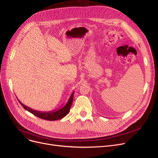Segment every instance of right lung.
Masks as SVG:
<instances>
[{"instance_id": "1", "label": "right lung", "mask_w": 158, "mask_h": 158, "mask_svg": "<svg viewBox=\"0 0 158 158\" xmlns=\"http://www.w3.org/2000/svg\"><path fill=\"white\" fill-rule=\"evenodd\" d=\"M73 93L74 92H73L68 102L66 103V104L63 107H62L61 109H60L59 110L54 111L52 112V111H51V112H41V111H36V110H34L30 108V107H29L26 106L22 103H21L19 101L25 110L31 113L34 115L36 116L37 117L42 118L44 120H46L54 121V120H60V119L63 118L69 113V112L70 111V110L72 102H73Z\"/></svg>"}]
</instances>
